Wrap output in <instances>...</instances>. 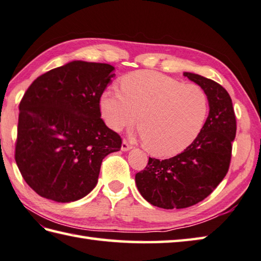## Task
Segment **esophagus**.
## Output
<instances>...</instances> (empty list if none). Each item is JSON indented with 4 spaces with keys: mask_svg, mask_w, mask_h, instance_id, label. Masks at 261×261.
<instances>
[{
    "mask_svg": "<svg viewBox=\"0 0 261 261\" xmlns=\"http://www.w3.org/2000/svg\"><path fill=\"white\" fill-rule=\"evenodd\" d=\"M130 149H132V146L127 142L126 140L122 141V146H121V150L122 151H129Z\"/></svg>",
    "mask_w": 261,
    "mask_h": 261,
    "instance_id": "obj_1",
    "label": "esophagus"
}]
</instances>
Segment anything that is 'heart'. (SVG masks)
Returning a JSON list of instances; mask_svg holds the SVG:
<instances>
[{
	"mask_svg": "<svg viewBox=\"0 0 261 261\" xmlns=\"http://www.w3.org/2000/svg\"><path fill=\"white\" fill-rule=\"evenodd\" d=\"M121 90L110 87L100 95L101 117L114 131L137 121L149 154L177 155L200 134L208 113L202 87L154 71H136L122 79Z\"/></svg>",
	"mask_w": 261,
	"mask_h": 261,
	"instance_id": "obj_1",
	"label": "heart"
}]
</instances>
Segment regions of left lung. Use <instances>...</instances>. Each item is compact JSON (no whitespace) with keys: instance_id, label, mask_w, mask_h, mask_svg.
Returning <instances> with one entry per match:
<instances>
[{"instance_id":"1","label":"left lung","mask_w":261,"mask_h":261,"mask_svg":"<svg viewBox=\"0 0 261 261\" xmlns=\"http://www.w3.org/2000/svg\"><path fill=\"white\" fill-rule=\"evenodd\" d=\"M183 75L202 87L208 95L209 113L200 134L187 149L168 160L150 158L136 174L140 195L152 206L181 209L202 201L228 171L237 121L232 99L223 87L200 74Z\"/></svg>"}]
</instances>
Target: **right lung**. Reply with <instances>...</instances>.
<instances>
[{
  "mask_svg": "<svg viewBox=\"0 0 261 261\" xmlns=\"http://www.w3.org/2000/svg\"><path fill=\"white\" fill-rule=\"evenodd\" d=\"M106 63L71 61L38 76L19 105L15 162L40 197L71 202L98 182L122 140L100 119L99 98L114 76Z\"/></svg>",
  "mask_w": 261,
  "mask_h": 261,
  "instance_id": "obj_1",
  "label": "right lung"
}]
</instances>
